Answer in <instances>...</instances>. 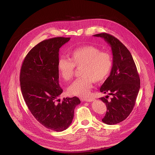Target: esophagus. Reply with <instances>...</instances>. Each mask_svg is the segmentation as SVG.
Here are the masks:
<instances>
[{"mask_svg": "<svg viewBox=\"0 0 155 155\" xmlns=\"http://www.w3.org/2000/svg\"><path fill=\"white\" fill-rule=\"evenodd\" d=\"M94 98H90V99H83V101H85V102H92L94 101Z\"/></svg>", "mask_w": 155, "mask_h": 155, "instance_id": "1", "label": "esophagus"}]
</instances>
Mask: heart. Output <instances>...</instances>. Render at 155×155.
<instances>
[{
  "instance_id": "b5f03b06",
  "label": "heart",
  "mask_w": 155,
  "mask_h": 155,
  "mask_svg": "<svg viewBox=\"0 0 155 155\" xmlns=\"http://www.w3.org/2000/svg\"><path fill=\"white\" fill-rule=\"evenodd\" d=\"M112 65V57L109 53L101 52L92 45H84L73 50L70 60L60 58L58 71L60 77L69 81L74 76L75 67L82 68V77L74 81L68 88V91L71 95L86 97L90 95L94 81L100 82L108 77Z\"/></svg>"
}]
</instances>
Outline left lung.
<instances>
[{
	"instance_id": "obj_1",
	"label": "left lung",
	"mask_w": 155,
	"mask_h": 155,
	"mask_svg": "<svg viewBox=\"0 0 155 155\" xmlns=\"http://www.w3.org/2000/svg\"><path fill=\"white\" fill-rule=\"evenodd\" d=\"M94 36L103 38L112 48V68L100 91L113 97L108 101L104 97L100 99L107 107L102 121L107 124H115L124 120L133 109L140 89V77L130 51L118 39L107 33Z\"/></svg>"
}]
</instances>
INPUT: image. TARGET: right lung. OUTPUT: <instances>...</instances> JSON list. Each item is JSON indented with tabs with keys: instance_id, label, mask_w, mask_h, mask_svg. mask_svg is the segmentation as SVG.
<instances>
[{
	"instance_id": "add662e5",
	"label": "right lung",
	"mask_w": 155,
	"mask_h": 155,
	"mask_svg": "<svg viewBox=\"0 0 155 155\" xmlns=\"http://www.w3.org/2000/svg\"><path fill=\"white\" fill-rule=\"evenodd\" d=\"M70 39L55 37L40 42L26 55L20 72L21 92L31 114L43 126L58 132L69 127L81 102L77 97L57 102L63 91L59 84V51Z\"/></svg>"
}]
</instances>
